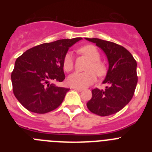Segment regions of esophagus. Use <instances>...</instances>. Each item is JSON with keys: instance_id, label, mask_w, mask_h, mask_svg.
Masks as SVG:
<instances>
[{"instance_id": "1", "label": "esophagus", "mask_w": 152, "mask_h": 152, "mask_svg": "<svg viewBox=\"0 0 152 152\" xmlns=\"http://www.w3.org/2000/svg\"><path fill=\"white\" fill-rule=\"evenodd\" d=\"M72 89L75 90V91H82V88H72Z\"/></svg>"}]
</instances>
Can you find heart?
<instances>
[{
	"mask_svg": "<svg viewBox=\"0 0 152 152\" xmlns=\"http://www.w3.org/2000/svg\"><path fill=\"white\" fill-rule=\"evenodd\" d=\"M80 54L83 55L90 60L84 72H75L67 79V83L72 88H82L94 82L96 75L102 77L106 74L107 68L105 64L100 61V54L96 47L93 45H85L77 49ZM62 66L65 72H71L74 68V59L71 52H67L62 60ZM96 73H95V72Z\"/></svg>",
	"mask_w": 152,
	"mask_h": 152,
	"instance_id": "b5f03b06",
	"label": "heart"
}]
</instances>
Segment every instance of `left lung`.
I'll use <instances>...</instances> for the list:
<instances>
[{
	"mask_svg": "<svg viewBox=\"0 0 152 152\" xmlns=\"http://www.w3.org/2000/svg\"><path fill=\"white\" fill-rule=\"evenodd\" d=\"M103 50L109 61V70L103 84L105 90H92V97L87 103L88 110L100 116L120 111L132 100L138 82L137 63L124 47L113 42L86 38Z\"/></svg>",
	"mask_w": 152,
	"mask_h": 152,
	"instance_id": "1",
	"label": "left lung"
}]
</instances>
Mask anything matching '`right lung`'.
<instances>
[{"mask_svg": "<svg viewBox=\"0 0 152 152\" xmlns=\"http://www.w3.org/2000/svg\"><path fill=\"white\" fill-rule=\"evenodd\" d=\"M80 39L78 37L41 44L17 58L11 73L13 91L26 110L42 114L61 105L69 89L52 82L64 80L63 58L68 48Z\"/></svg>", "mask_w": 152, "mask_h": 152, "instance_id": "right-lung-1", "label": "right lung"}]
</instances>
